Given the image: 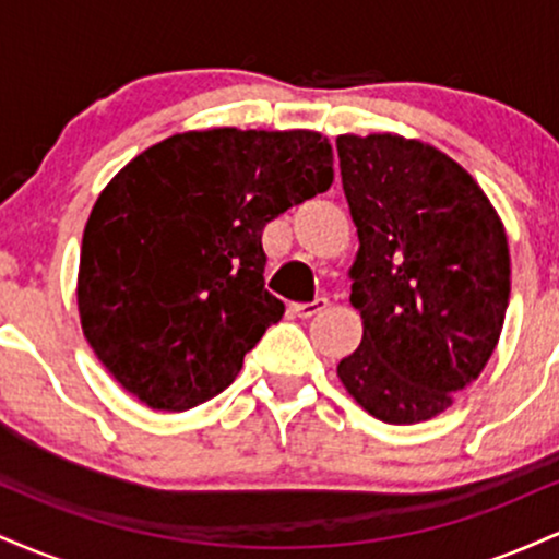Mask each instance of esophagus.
I'll use <instances>...</instances> for the list:
<instances>
[{"label": "esophagus", "instance_id": "1", "mask_svg": "<svg viewBox=\"0 0 559 559\" xmlns=\"http://www.w3.org/2000/svg\"><path fill=\"white\" fill-rule=\"evenodd\" d=\"M325 307H329V299L316 297L312 301H294L292 310L297 312L299 318H312V316H318L320 310H325Z\"/></svg>", "mask_w": 559, "mask_h": 559}]
</instances>
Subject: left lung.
I'll list each match as a JSON object with an SVG mask.
<instances>
[{
	"instance_id": "left-lung-1",
	"label": "left lung",
	"mask_w": 559,
	"mask_h": 559,
	"mask_svg": "<svg viewBox=\"0 0 559 559\" xmlns=\"http://www.w3.org/2000/svg\"><path fill=\"white\" fill-rule=\"evenodd\" d=\"M360 249L349 267L362 342L338 362L344 389L391 426L452 407L489 362L510 301V247L463 165L418 139H336Z\"/></svg>"
}]
</instances>
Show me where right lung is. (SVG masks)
I'll return each mask as SVG.
<instances>
[{
  "mask_svg": "<svg viewBox=\"0 0 559 559\" xmlns=\"http://www.w3.org/2000/svg\"><path fill=\"white\" fill-rule=\"evenodd\" d=\"M331 183L318 131H186L133 157L81 243V329L107 373L165 413L228 389L284 316L262 278V230Z\"/></svg>",
  "mask_w": 559,
  "mask_h": 559,
  "instance_id": "1",
  "label": "right lung"
}]
</instances>
